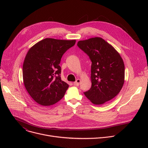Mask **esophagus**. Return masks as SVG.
Returning a JSON list of instances; mask_svg holds the SVG:
<instances>
[{"label": "esophagus", "instance_id": "1", "mask_svg": "<svg viewBox=\"0 0 148 148\" xmlns=\"http://www.w3.org/2000/svg\"><path fill=\"white\" fill-rule=\"evenodd\" d=\"M81 79H77L74 82V84L75 86H79V83L81 82Z\"/></svg>", "mask_w": 148, "mask_h": 148}]
</instances>
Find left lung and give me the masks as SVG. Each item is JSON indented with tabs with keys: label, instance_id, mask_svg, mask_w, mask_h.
Here are the masks:
<instances>
[{
	"label": "left lung",
	"instance_id": "1",
	"mask_svg": "<svg viewBox=\"0 0 148 148\" xmlns=\"http://www.w3.org/2000/svg\"><path fill=\"white\" fill-rule=\"evenodd\" d=\"M77 45L92 61V86L84 94L92 103L103 104L116 97L123 87V61L115 48L101 37L80 40Z\"/></svg>",
	"mask_w": 148,
	"mask_h": 148
}]
</instances>
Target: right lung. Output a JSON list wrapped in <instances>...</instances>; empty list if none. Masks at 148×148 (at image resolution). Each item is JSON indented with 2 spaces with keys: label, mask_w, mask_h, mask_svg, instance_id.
I'll return each mask as SVG.
<instances>
[{
  "label": "right lung",
  "mask_w": 148,
  "mask_h": 148,
  "mask_svg": "<svg viewBox=\"0 0 148 148\" xmlns=\"http://www.w3.org/2000/svg\"><path fill=\"white\" fill-rule=\"evenodd\" d=\"M75 41L46 38L27 51L23 65V83L31 97L41 106L53 105L64 96L69 86L61 79L59 64L62 55Z\"/></svg>",
  "instance_id": "obj_1"
}]
</instances>
